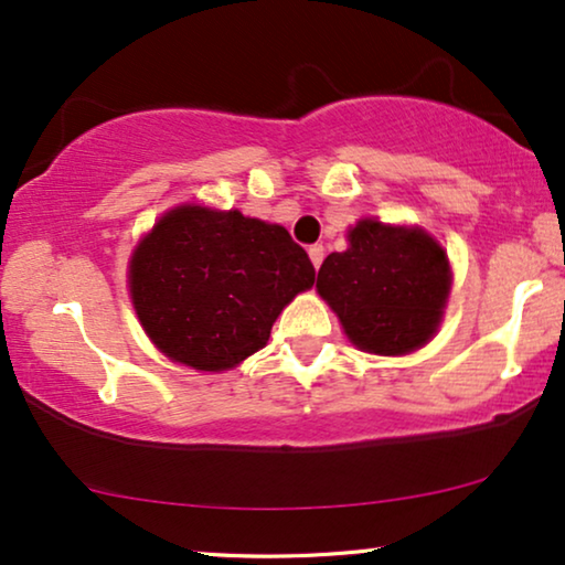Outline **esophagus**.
I'll return each mask as SVG.
<instances>
[{"label": "esophagus", "mask_w": 565, "mask_h": 565, "mask_svg": "<svg viewBox=\"0 0 565 565\" xmlns=\"http://www.w3.org/2000/svg\"><path fill=\"white\" fill-rule=\"evenodd\" d=\"M308 257H311L313 267L319 269V267H321V262H323V246H321V244H313L311 249H308Z\"/></svg>", "instance_id": "1"}]
</instances>
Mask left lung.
<instances>
[{
    "instance_id": "1",
    "label": "left lung",
    "mask_w": 565,
    "mask_h": 565,
    "mask_svg": "<svg viewBox=\"0 0 565 565\" xmlns=\"http://www.w3.org/2000/svg\"><path fill=\"white\" fill-rule=\"evenodd\" d=\"M316 288L360 350L406 354L435 334L450 265L424 231L367 218L350 231V249L323 259Z\"/></svg>"
}]
</instances>
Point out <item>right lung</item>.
Instances as JSON below:
<instances>
[{"instance_id": "1", "label": "right lung", "mask_w": 565, "mask_h": 565, "mask_svg": "<svg viewBox=\"0 0 565 565\" xmlns=\"http://www.w3.org/2000/svg\"><path fill=\"white\" fill-rule=\"evenodd\" d=\"M313 277L306 249L282 226L184 205L136 249L130 296L167 358L215 373L262 350L277 316Z\"/></svg>"}]
</instances>
